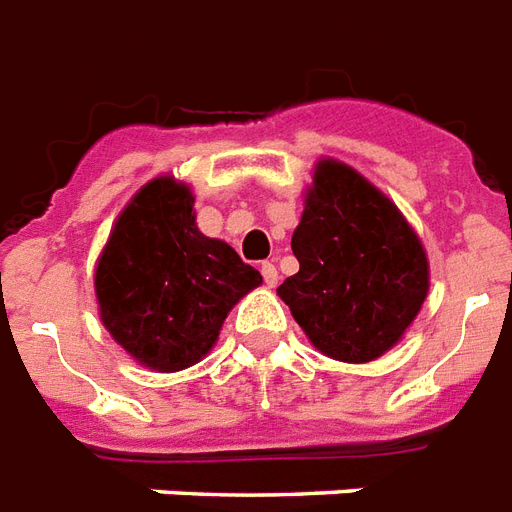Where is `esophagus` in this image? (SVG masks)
Wrapping results in <instances>:
<instances>
[{
    "mask_svg": "<svg viewBox=\"0 0 512 512\" xmlns=\"http://www.w3.org/2000/svg\"><path fill=\"white\" fill-rule=\"evenodd\" d=\"M261 275H264L267 288H275V285H277V267L272 264V261H264V264H261Z\"/></svg>",
    "mask_w": 512,
    "mask_h": 512,
    "instance_id": "34e87169",
    "label": "esophagus"
}]
</instances>
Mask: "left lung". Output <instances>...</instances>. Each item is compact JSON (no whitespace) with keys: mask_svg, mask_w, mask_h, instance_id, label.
<instances>
[{"mask_svg":"<svg viewBox=\"0 0 512 512\" xmlns=\"http://www.w3.org/2000/svg\"><path fill=\"white\" fill-rule=\"evenodd\" d=\"M298 272L277 296L325 357L365 365L402 341L431 267L396 203L349 163L320 158L293 240Z\"/></svg>","mask_w":512,"mask_h":512,"instance_id":"8db88e82","label":"left lung"}]
</instances>
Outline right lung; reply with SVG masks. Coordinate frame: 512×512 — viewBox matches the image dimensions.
Instances as JSON below:
<instances>
[{
    "label": "right lung",
    "mask_w": 512,
    "mask_h": 512,
    "mask_svg": "<svg viewBox=\"0 0 512 512\" xmlns=\"http://www.w3.org/2000/svg\"><path fill=\"white\" fill-rule=\"evenodd\" d=\"M195 195L171 174L134 192L94 264L97 312L110 338L155 372L206 357L227 314L261 285L259 269L195 224Z\"/></svg>",
    "instance_id": "1"
}]
</instances>
